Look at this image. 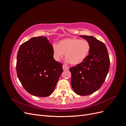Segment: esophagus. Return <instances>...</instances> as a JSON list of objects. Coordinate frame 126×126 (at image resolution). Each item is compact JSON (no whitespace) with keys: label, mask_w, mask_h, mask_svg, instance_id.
I'll list each match as a JSON object with an SVG mask.
<instances>
[{"label":"esophagus","mask_w":126,"mask_h":126,"mask_svg":"<svg viewBox=\"0 0 126 126\" xmlns=\"http://www.w3.org/2000/svg\"><path fill=\"white\" fill-rule=\"evenodd\" d=\"M63 70H69V68L67 66L63 64Z\"/></svg>","instance_id":"obj_1"}]
</instances>
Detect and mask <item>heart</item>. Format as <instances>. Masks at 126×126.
<instances>
[{"label": "heart", "instance_id": "1", "mask_svg": "<svg viewBox=\"0 0 126 126\" xmlns=\"http://www.w3.org/2000/svg\"><path fill=\"white\" fill-rule=\"evenodd\" d=\"M90 44L86 40L77 38H68L60 40L58 45L52 46V51L54 59L59 62L65 54L66 61L72 65L81 64L88 56Z\"/></svg>", "mask_w": 126, "mask_h": 126}]
</instances>
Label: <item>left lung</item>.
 I'll list each match as a JSON object with an SVG mask.
<instances>
[{"instance_id": "left-lung-1", "label": "left lung", "mask_w": 126, "mask_h": 126, "mask_svg": "<svg viewBox=\"0 0 126 126\" xmlns=\"http://www.w3.org/2000/svg\"><path fill=\"white\" fill-rule=\"evenodd\" d=\"M90 44L88 56L81 64L70 68L71 84L76 94L87 96L100 88L108 73L110 60L102 42L91 36H80Z\"/></svg>"}]
</instances>
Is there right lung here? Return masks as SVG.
<instances>
[{"instance_id":"add662e5","label":"right lung","mask_w":126,"mask_h":126,"mask_svg":"<svg viewBox=\"0 0 126 126\" xmlns=\"http://www.w3.org/2000/svg\"><path fill=\"white\" fill-rule=\"evenodd\" d=\"M52 47L47 37H33L18 51V78L25 89L35 96H50L63 72V64L53 57Z\"/></svg>"}]
</instances>
